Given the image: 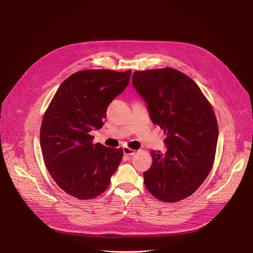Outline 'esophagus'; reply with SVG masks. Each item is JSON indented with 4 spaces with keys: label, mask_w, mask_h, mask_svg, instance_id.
I'll list each match as a JSON object with an SVG mask.
<instances>
[{
    "label": "esophagus",
    "mask_w": 253,
    "mask_h": 253,
    "mask_svg": "<svg viewBox=\"0 0 253 253\" xmlns=\"http://www.w3.org/2000/svg\"><path fill=\"white\" fill-rule=\"evenodd\" d=\"M123 153H124L125 156H132V155L135 154V150L130 149V148H128V147H124V148H123Z\"/></svg>",
    "instance_id": "1"
}]
</instances>
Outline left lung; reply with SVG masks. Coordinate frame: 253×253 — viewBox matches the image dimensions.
Instances as JSON below:
<instances>
[{
    "label": "left lung",
    "mask_w": 253,
    "mask_h": 253,
    "mask_svg": "<svg viewBox=\"0 0 253 253\" xmlns=\"http://www.w3.org/2000/svg\"><path fill=\"white\" fill-rule=\"evenodd\" d=\"M133 87L147 104L150 118L166 134V152L151 151L143 173L147 190L164 202L193 194L208 176L215 157L218 125L197 84L172 68L134 72Z\"/></svg>",
    "instance_id": "8db88e82"
}]
</instances>
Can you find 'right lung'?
<instances>
[{"label":"right lung","mask_w":253,"mask_h":253,"mask_svg":"<svg viewBox=\"0 0 253 253\" xmlns=\"http://www.w3.org/2000/svg\"><path fill=\"white\" fill-rule=\"evenodd\" d=\"M131 70H84L68 77L54 95L40 130L46 167L66 193L92 199L103 193L122 157V148L92 144L107 107L128 86Z\"/></svg>","instance_id":"right-lung-1"}]
</instances>
